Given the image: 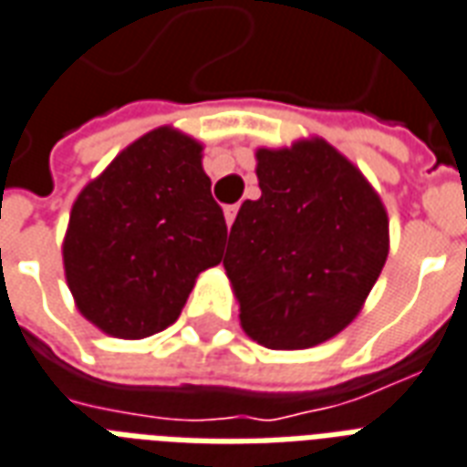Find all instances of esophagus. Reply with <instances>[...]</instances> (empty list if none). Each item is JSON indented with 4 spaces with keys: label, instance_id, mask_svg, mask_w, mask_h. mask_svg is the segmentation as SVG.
I'll return each instance as SVG.
<instances>
[{
    "label": "esophagus",
    "instance_id": "esophagus-1",
    "mask_svg": "<svg viewBox=\"0 0 467 467\" xmlns=\"http://www.w3.org/2000/svg\"><path fill=\"white\" fill-rule=\"evenodd\" d=\"M234 218H237V205H227V208H225V223H227V227H233Z\"/></svg>",
    "mask_w": 467,
    "mask_h": 467
}]
</instances>
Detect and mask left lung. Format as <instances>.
Returning <instances> with one entry per match:
<instances>
[{
    "mask_svg": "<svg viewBox=\"0 0 467 467\" xmlns=\"http://www.w3.org/2000/svg\"><path fill=\"white\" fill-rule=\"evenodd\" d=\"M259 201L230 230L240 326L269 350H306L358 318L389 254L382 198L326 139L254 151Z\"/></svg>",
    "mask_w": 467,
    "mask_h": 467,
    "instance_id": "1",
    "label": "left lung"
}]
</instances>
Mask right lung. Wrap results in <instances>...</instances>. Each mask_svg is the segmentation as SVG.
Returning a JSON list of instances; mask_svg holds the SVG:
<instances>
[{
  "instance_id": "right-lung-1",
  "label": "right lung",
  "mask_w": 467,
  "mask_h": 467,
  "mask_svg": "<svg viewBox=\"0 0 467 467\" xmlns=\"http://www.w3.org/2000/svg\"><path fill=\"white\" fill-rule=\"evenodd\" d=\"M227 240L202 144L176 127L131 141L78 193L63 269L78 311L107 336L141 340L181 316Z\"/></svg>"
}]
</instances>
